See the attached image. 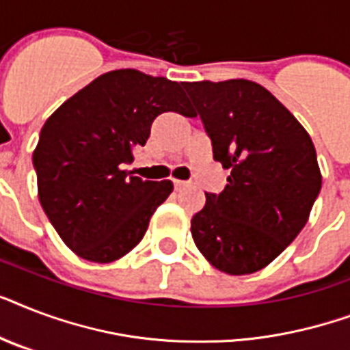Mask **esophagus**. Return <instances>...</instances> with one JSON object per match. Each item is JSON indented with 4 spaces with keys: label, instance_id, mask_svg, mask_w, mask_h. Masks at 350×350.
Masks as SVG:
<instances>
[{
    "label": "esophagus",
    "instance_id": "esophagus-1",
    "mask_svg": "<svg viewBox=\"0 0 350 350\" xmlns=\"http://www.w3.org/2000/svg\"><path fill=\"white\" fill-rule=\"evenodd\" d=\"M189 185V181H183V180H174V187L176 191H180V189H183V187Z\"/></svg>",
    "mask_w": 350,
    "mask_h": 350
}]
</instances>
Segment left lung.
<instances>
[{
    "label": "left lung",
    "instance_id": "obj_1",
    "mask_svg": "<svg viewBox=\"0 0 350 350\" xmlns=\"http://www.w3.org/2000/svg\"><path fill=\"white\" fill-rule=\"evenodd\" d=\"M230 169L219 194L191 219L194 243L221 272L241 276L267 267L304 229L321 189L316 148L299 121L249 79L183 83Z\"/></svg>",
    "mask_w": 350,
    "mask_h": 350
}]
</instances>
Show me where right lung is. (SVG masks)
<instances>
[{"label": "right lung", "mask_w": 350, "mask_h": 350, "mask_svg": "<svg viewBox=\"0 0 350 350\" xmlns=\"http://www.w3.org/2000/svg\"><path fill=\"white\" fill-rule=\"evenodd\" d=\"M163 112L192 116L181 85L121 68L76 92L41 129L32 154L40 203L83 260L109 263L131 252L174 189L123 170Z\"/></svg>", "instance_id": "right-lung-1"}]
</instances>
